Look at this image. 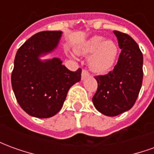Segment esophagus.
Listing matches in <instances>:
<instances>
[{
    "mask_svg": "<svg viewBox=\"0 0 154 154\" xmlns=\"http://www.w3.org/2000/svg\"><path fill=\"white\" fill-rule=\"evenodd\" d=\"M87 77H89V72H88V71L86 70V69H83L82 72V79L83 80L85 78H87Z\"/></svg>",
    "mask_w": 154,
    "mask_h": 154,
    "instance_id": "esophagus-1",
    "label": "esophagus"
}]
</instances>
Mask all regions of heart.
I'll list each match as a JSON object with an SVG mask.
<instances>
[{
    "instance_id": "heart-1",
    "label": "heart",
    "mask_w": 154,
    "mask_h": 154,
    "mask_svg": "<svg viewBox=\"0 0 154 154\" xmlns=\"http://www.w3.org/2000/svg\"><path fill=\"white\" fill-rule=\"evenodd\" d=\"M80 55H91L89 67L97 73H104L113 67L117 57V47L112 41L105 40L100 36H94L77 48Z\"/></svg>"
}]
</instances>
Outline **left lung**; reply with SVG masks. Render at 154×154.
Here are the masks:
<instances>
[{
  "label": "left lung",
  "instance_id": "1",
  "mask_svg": "<svg viewBox=\"0 0 154 154\" xmlns=\"http://www.w3.org/2000/svg\"><path fill=\"white\" fill-rule=\"evenodd\" d=\"M121 49L113 71L95 77L98 87L92 102L98 111L116 116L130 110L142 87L143 54L129 35L115 30Z\"/></svg>",
  "mask_w": 154,
  "mask_h": 154
}]
</instances>
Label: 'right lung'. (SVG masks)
Here are the masks:
<instances>
[{
	"label": "right lung",
	"mask_w": 154,
	"mask_h": 154,
	"mask_svg": "<svg viewBox=\"0 0 154 154\" xmlns=\"http://www.w3.org/2000/svg\"><path fill=\"white\" fill-rule=\"evenodd\" d=\"M62 34L38 32L25 41L15 55L12 89L20 107L36 118L55 116L63 107L70 87L81 80V68L72 72L57 57L39 58L57 47Z\"/></svg>",
	"instance_id": "add662e5"
}]
</instances>
